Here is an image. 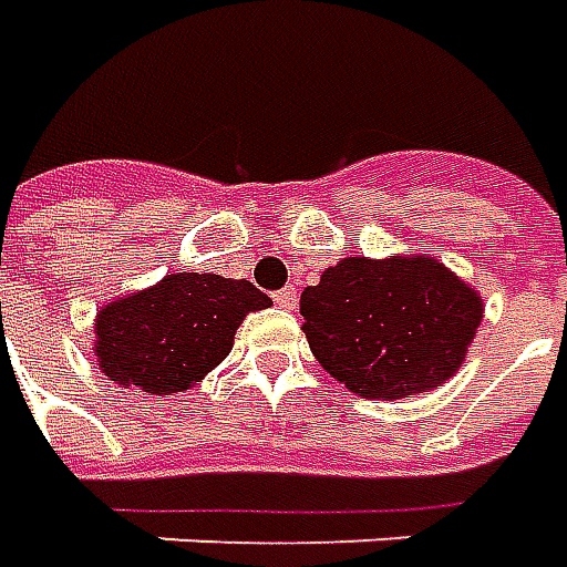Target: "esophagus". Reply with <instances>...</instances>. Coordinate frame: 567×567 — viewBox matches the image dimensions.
I'll use <instances>...</instances> for the list:
<instances>
[{
	"instance_id": "obj_1",
	"label": "esophagus",
	"mask_w": 567,
	"mask_h": 567,
	"mask_svg": "<svg viewBox=\"0 0 567 567\" xmlns=\"http://www.w3.org/2000/svg\"><path fill=\"white\" fill-rule=\"evenodd\" d=\"M272 300H276L279 307H285V310H295V300H297L295 285H285L282 291H276V295H272Z\"/></svg>"
}]
</instances>
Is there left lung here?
Instances as JSON below:
<instances>
[{
    "instance_id": "obj_1",
    "label": "left lung",
    "mask_w": 567,
    "mask_h": 567,
    "mask_svg": "<svg viewBox=\"0 0 567 567\" xmlns=\"http://www.w3.org/2000/svg\"><path fill=\"white\" fill-rule=\"evenodd\" d=\"M319 365L368 399L426 393L461 368L482 300L433 257H347L300 295Z\"/></svg>"
}]
</instances>
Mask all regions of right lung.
Instances as JSON below:
<instances>
[{
  "instance_id": "right-lung-1",
  "label": "right lung",
  "mask_w": 567,
  "mask_h": 567,
  "mask_svg": "<svg viewBox=\"0 0 567 567\" xmlns=\"http://www.w3.org/2000/svg\"><path fill=\"white\" fill-rule=\"evenodd\" d=\"M270 297L245 279L177 272L156 288L122 297L97 316V362L106 378L144 393L189 390L227 359L245 312Z\"/></svg>"
}]
</instances>
